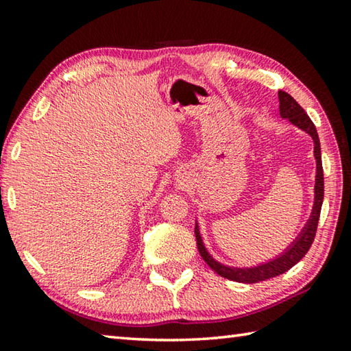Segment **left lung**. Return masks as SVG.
<instances>
[{
  "mask_svg": "<svg viewBox=\"0 0 351 351\" xmlns=\"http://www.w3.org/2000/svg\"><path fill=\"white\" fill-rule=\"evenodd\" d=\"M278 111H280V116L283 119H288V121L293 123L294 127L300 128L302 132L311 136L313 144H314V159H316V184H314V203L311 209V215L308 218L306 224L304 229L300 230L299 235L295 237L291 245L283 249V252L276 255L274 258H269L268 261H263V263H258L255 266H249V268H239V266H228L213 258V255L207 251L204 246L203 237L199 232V226L197 221L195 226V235H197V245L201 257L206 261L210 268L217 272L218 276H221L228 280L240 282V283H257L268 280L276 276H280L283 272L293 268L295 263L305 257L308 249L313 245L314 235H316L317 230V223H319V215L320 209H322L324 203V170H322V156H320V142L317 136V130L311 122V119L308 117L305 110L295 102V100L289 96L288 93L278 91Z\"/></svg>",
  "mask_w": 351,
  "mask_h": 351,
  "instance_id": "left-lung-1",
  "label": "left lung"
}]
</instances>
